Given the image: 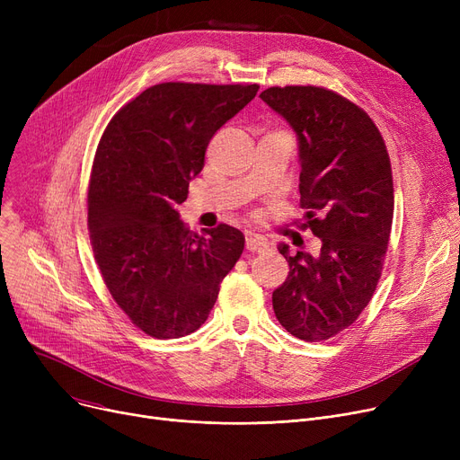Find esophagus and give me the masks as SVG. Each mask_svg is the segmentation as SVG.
<instances>
[{
	"label": "esophagus",
	"mask_w": 460,
	"mask_h": 460,
	"mask_svg": "<svg viewBox=\"0 0 460 460\" xmlns=\"http://www.w3.org/2000/svg\"><path fill=\"white\" fill-rule=\"evenodd\" d=\"M264 248H267V243H264V238L257 236V234H250L246 238V250L252 252V253H257V252H262Z\"/></svg>",
	"instance_id": "obj_1"
}]
</instances>
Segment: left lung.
Wrapping results in <instances>:
<instances>
[{"label": "left lung", "instance_id": "obj_1", "mask_svg": "<svg viewBox=\"0 0 460 460\" xmlns=\"http://www.w3.org/2000/svg\"><path fill=\"white\" fill-rule=\"evenodd\" d=\"M298 137L304 227L317 253H279L288 276L272 293L279 324L304 341L349 328L380 279L394 220L392 164L371 117L324 87L287 85L261 93Z\"/></svg>", "mask_w": 460, "mask_h": 460}]
</instances>
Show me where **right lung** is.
Here are the masks:
<instances>
[{"label":"right lung","instance_id":"add662e5","mask_svg":"<svg viewBox=\"0 0 460 460\" xmlns=\"http://www.w3.org/2000/svg\"><path fill=\"white\" fill-rule=\"evenodd\" d=\"M257 91L158 84L120 108L101 137L87 191L93 253L117 305L156 340L196 332L243 255L238 229L220 224L199 236L177 208L212 136Z\"/></svg>","mask_w":460,"mask_h":460}]
</instances>
